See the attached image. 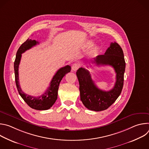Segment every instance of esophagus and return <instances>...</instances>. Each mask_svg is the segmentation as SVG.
<instances>
[{
	"label": "esophagus",
	"instance_id": "esophagus-1",
	"mask_svg": "<svg viewBox=\"0 0 149 149\" xmlns=\"http://www.w3.org/2000/svg\"><path fill=\"white\" fill-rule=\"evenodd\" d=\"M79 65L78 63H74V64H73L72 66V71H76L79 68Z\"/></svg>",
	"mask_w": 149,
	"mask_h": 149
}]
</instances>
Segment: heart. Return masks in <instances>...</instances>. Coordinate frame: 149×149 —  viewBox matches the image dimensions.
<instances>
[{"instance_id": "1", "label": "heart", "mask_w": 149, "mask_h": 149, "mask_svg": "<svg viewBox=\"0 0 149 149\" xmlns=\"http://www.w3.org/2000/svg\"><path fill=\"white\" fill-rule=\"evenodd\" d=\"M92 45V42H90L88 44V46H90V45Z\"/></svg>"}]
</instances>
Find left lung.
<instances>
[{
  "label": "left lung",
  "instance_id": "1",
  "mask_svg": "<svg viewBox=\"0 0 149 149\" xmlns=\"http://www.w3.org/2000/svg\"><path fill=\"white\" fill-rule=\"evenodd\" d=\"M93 63L97 65H110L116 73V81L113 88L105 91L96 86L87 70L79 68L76 72L79 84L80 98L83 104L88 110L100 111L107 109L121 93L125 68L123 51L117 43L111 42L105 54L94 58Z\"/></svg>",
  "mask_w": 149,
  "mask_h": 149
}]
</instances>
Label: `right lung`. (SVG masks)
I'll use <instances>...</instances> for the list:
<instances>
[{
    "label": "right lung",
    "instance_id": "right-lung-1",
    "mask_svg": "<svg viewBox=\"0 0 149 149\" xmlns=\"http://www.w3.org/2000/svg\"><path fill=\"white\" fill-rule=\"evenodd\" d=\"M38 44L39 42L35 40L28 39L18 49L14 62L15 82L19 94L30 107L37 110H46L49 109L57 100L59 83L62 78L71 71V67L70 65H67L58 70L51 81L49 87L45 93L42 95L36 97L24 93L21 90L19 81L18 68L21 56H22V53Z\"/></svg>",
    "mask_w": 149,
    "mask_h": 149
}]
</instances>
